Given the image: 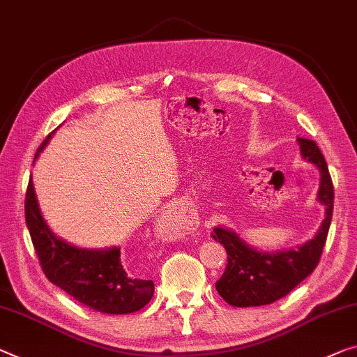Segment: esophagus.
<instances>
[{"label": "esophagus", "mask_w": 357, "mask_h": 357, "mask_svg": "<svg viewBox=\"0 0 357 357\" xmlns=\"http://www.w3.org/2000/svg\"><path fill=\"white\" fill-rule=\"evenodd\" d=\"M178 217H182V215H180V212H177V211H166L162 213V220H169V225H171V220H177ZM195 225H196V218H193V217L186 218L183 229H185V231H188V229L195 228Z\"/></svg>", "instance_id": "esophagus-1"}]
</instances>
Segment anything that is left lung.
<instances>
[{
	"mask_svg": "<svg viewBox=\"0 0 357 357\" xmlns=\"http://www.w3.org/2000/svg\"><path fill=\"white\" fill-rule=\"evenodd\" d=\"M303 160L319 169L321 183L317 201L326 207V218L314 238L295 249L261 252L252 249L233 229L213 228L212 238L223 244L228 265L215 282L217 292L231 306H261L286 297L290 290L308 278L321 260L333 212V185L327 162L316 142L297 139Z\"/></svg>",
	"mask_w": 357,
	"mask_h": 357,
	"instance_id": "obj_1",
	"label": "left lung"
}]
</instances>
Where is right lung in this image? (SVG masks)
<instances>
[{
	"label": "right lung",
	"mask_w": 357,
	"mask_h": 357,
	"mask_svg": "<svg viewBox=\"0 0 357 357\" xmlns=\"http://www.w3.org/2000/svg\"><path fill=\"white\" fill-rule=\"evenodd\" d=\"M54 132L38 148L35 160ZM25 222L46 278L79 303L105 314H129L151 300L155 284L126 271L121 249L76 248L52 233L41 215L31 178L25 196Z\"/></svg>",
	"instance_id": "1"
}]
</instances>
